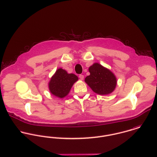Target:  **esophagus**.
<instances>
[{"mask_svg": "<svg viewBox=\"0 0 157 157\" xmlns=\"http://www.w3.org/2000/svg\"><path fill=\"white\" fill-rule=\"evenodd\" d=\"M78 77H79V78L81 79V80H83V78H84V75H82V74L79 75Z\"/></svg>", "mask_w": 157, "mask_h": 157, "instance_id": "esophagus-1", "label": "esophagus"}]
</instances>
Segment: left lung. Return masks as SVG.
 <instances>
[{
    "instance_id": "obj_1",
    "label": "left lung",
    "mask_w": 157,
    "mask_h": 157,
    "mask_svg": "<svg viewBox=\"0 0 157 157\" xmlns=\"http://www.w3.org/2000/svg\"><path fill=\"white\" fill-rule=\"evenodd\" d=\"M90 75L85 81L92 90L101 95L111 93L115 88L117 79L109 69L98 63H94L89 67Z\"/></svg>"
}]
</instances>
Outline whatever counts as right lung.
I'll use <instances>...</instances> for the list:
<instances>
[{
	"mask_svg": "<svg viewBox=\"0 0 157 157\" xmlns=\"http://www.w3.org/2000/svg\"><path fill=\"white\" fill-rule=\"evenodd\" d=\"M78 80L74 74H67L65 70L58 69L49 83V90L52 94L63 98L68 94L73 84Z\"/></svg>",
	"mask_w": 157,
	"mask_h": 157,
	"instance_id": "1",
	"label": "right lung"
}]
</instances>
